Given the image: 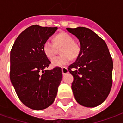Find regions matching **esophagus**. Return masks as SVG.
I'll use <instances>...</instances> for the list:
<instances>
[{
	"label": "esophagus",
	"instance_id": "obj_1",
	"mask_svg": "<svg viewBox=\"0 0 123 123\" xmlns=\"http://www.w3.org/2000/svg\"><path fill=\"white\" fill-rule=\"evenodd\" d=\"M62 72L63 74H65L68 72V69H67L66 67H62Z\"/></svg>",
	"mask_w": 123,
	"mask_h": 123
}]
</instances>
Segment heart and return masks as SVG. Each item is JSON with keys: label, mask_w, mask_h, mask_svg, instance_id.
<instances>
[{"label": "heart", "mask_w": 123, "mask_h": 123, "mask_svg": "<svg viewBox=\"0 0 123 123\" xmlns=\"http://www.w3.org/2000/svg\"><path fill=\"white\" fill-rule=\"evenodd\" d=\"M61 46L59 52L61 55L51 60V65L54 67L68 64L71 58L75 59L80 54V45L74 42V39L70 34L66 32H61L55 36L54 44L49 40L45 41L43 44L42 50L45 57L50 59L54 56L55 47L59 48Z\"/></svg>", "instance_id": "b5f03b06"}]
</instances>
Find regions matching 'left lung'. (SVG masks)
I'll list each match as a JSON object with an SVG mask.
<instances>
[{
	"label": "left lung",
	"instance_id": "left-lung-1",
	"mask_svg": "<svg viewBox=\"0 0 123 123\" xmlns=\"http://www.w3.org/2000/svg\"><path fill=\"white\" fill-rule=\"evenodd\" d=\"M80 41V52L68 66L72 89L80 105L94 108L104 102L112 86L113 61L104 40L85 27L66 28Z\"/></svg>",
	"mask_w": 123,
	"mask_h": 123
}]
</instances>
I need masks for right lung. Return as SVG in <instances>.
<instances>
[{
    "label": "right lung",
    "instance_id": "add662e5",
    "mask_svg": "<svg viewBox=\"0 0 123 123\" xmlns=\"http://www.w3.org/2000/svg\"><path fill=\"white\" fill-rule=\"evenodd\" d=\"M57 30L31 26L18 36L11 49V82L21 102L32 110L51 105L62 81L61 68L46 70L51 62L42 50L43 43Z\"/></svg>",
    "mask_w": 123,
    "mask_h": 123
}]
</instances>
